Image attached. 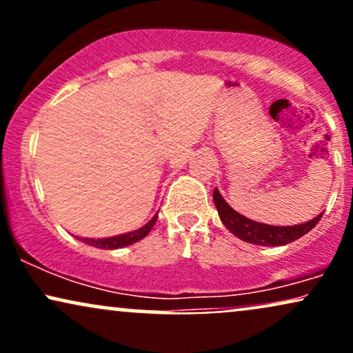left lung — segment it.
<instances>
[{"label":"left lung","mask_w":353,"mask_h":353,"mask_svg":"<svg viewBox=\"0 0 353 353\" xmlns=\"http://www.w3.org/2000/svg\"><path fill=\"white\" fill-rule=\"evenodd\" d=\"M214 204H216L219 217H221L222 224L228 228L234 236H237L241 241L249 242V244L255 245H264V247H274V245H285L290 242L297 241L307 232H310L315 225L319 224L322 214L317 217L310 219L309 222L297 225H269L262 224V222H255L252 219H247L237 210H234L221 192L216 189L214 190Z\"/></svg>","instance_id":"obj_1"}]
</instances>
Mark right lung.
<instances>
[{
	"label": "right lung",
	"instance_id": "obj_1",
	"mask_svg": "<svg viewBox=\"0 0 353 353\" xmlns=\"http://www.w3.org/2000/svg\"><path fill=\"white\" fill-rule=\"evenodd\" d=\"M157 221V214L154 216L148 224L143 225L141 229L132 230V232H125L121 234V236H114V237H104V239H89V237H79V241H83L84 244L92 245V247H98V249H123L125 245H131L134 242H139L141 239H144L151 232V229L154 228Z\"/></svg>",
	"mask_w": 353,
	"mask_h": 353
}]
</instances>
